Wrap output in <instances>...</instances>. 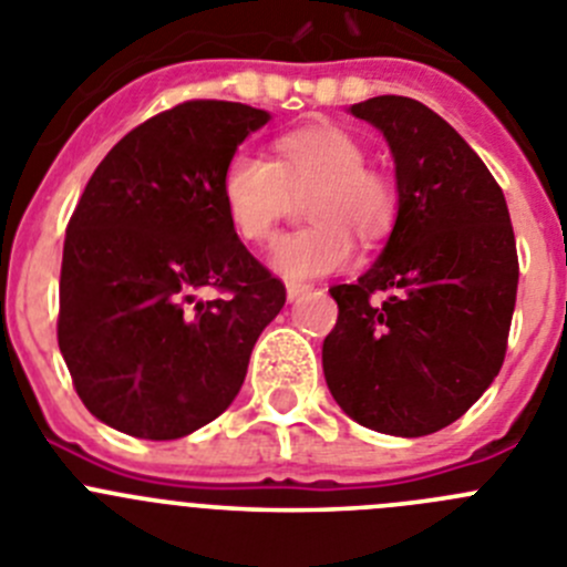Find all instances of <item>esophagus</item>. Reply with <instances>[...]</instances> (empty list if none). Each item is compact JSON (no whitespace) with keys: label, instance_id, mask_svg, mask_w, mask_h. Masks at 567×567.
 <instances>
[{"label":"esophagus","instance_id":"obj_1","mask_svg":"<svg viewBox=\"0 0 567 567\" xmlns=\"http://www.w3.org/2000/svg\"><path fill=\"white\" fill-rule=\"evenodd\" d=\"M303 292H309V284H295V280H292V284H287V298L289 300H298Z\"/></svg>","mask_w":567,"mask_h":567}]
</instances>
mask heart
Masks as SVG:
<instances>
[{
	"mask_svg": "<svg viewBox=\"0 0 567 567\" xmlns=\"http://www.w3.org/2000/svg\"><path fill=\"white\" fill-rule=\"evenodd\" d=\"M278 162L238 150L221 173V204L229 227L247 244L272 238L289 193L312 189L307 215L312 227L280 235L269 267L289 280H309L346 269L354 235L383 238L394 224L398 195L389 178L365 167V150L352 133L329 124L300 127L275 142Z\"/></svg>",
	"mask_w": 567,
	"mask_h": 567,
	"instance_id": "obj_1",
	"label": "heart"
}]
</instances>
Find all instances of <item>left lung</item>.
<instances>
[{
	"label": "left lung",
	"instance_id": "8db88e82",
	"mask_svg": "<svg viewBox=\"0 0 567 567\" xmlns=\"http://www.w3.org/2000/svg\"><path fill=\"white\" fill-rule=\"evenodd\" d=\"M349 113L392 150L398 215L372 267L329 289L338 323L323 340V374L354 423L425 437L497 378L517 303V240L494 175L434 110L374 96Z\"/></svg>",
	"mask_w": 567,
	"mask_h": 567
}]
</instances>
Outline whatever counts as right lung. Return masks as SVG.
Instances as JSON below:
<instances>
[{
	"label": "right lung",
	"instance_id": "add662e5",
	"mask_svg": "<svg viewBox=\"0 0 567 567\" xmlns=\"http://www.w3.org/2000/svg\"><path fill=\"white\" fill-rule=\"evenodd\" d=\"M272 115L184 102L115 144L68 224L59 349L87 412L115 432L178 440L238 398L287 289L229 227L221 173ZM204 288L218 299L204 301Z\"/></svg>",
	"mask_w": 567,
	"mask_h": 567
}]
</instances>
